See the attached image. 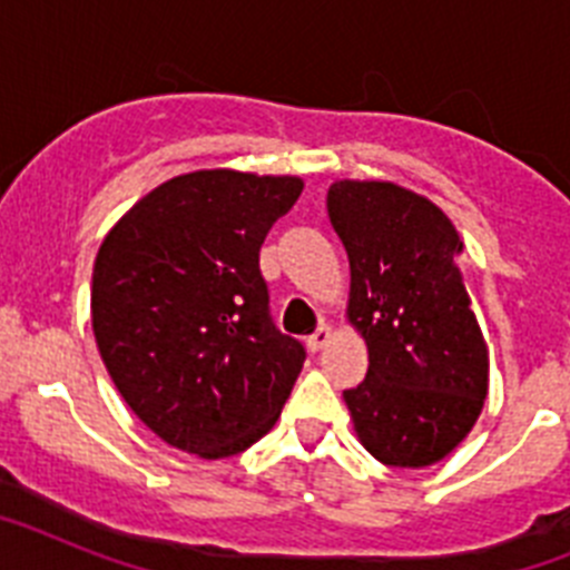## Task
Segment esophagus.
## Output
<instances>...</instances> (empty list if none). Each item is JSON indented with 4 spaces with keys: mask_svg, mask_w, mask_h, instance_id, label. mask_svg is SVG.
<instances>
[{
    "mask_svg": "<svg viewBox=\"0 0 570 570\" xmlns=\"http://www.w3.org/2000/svg\"><path fill=\"white\" fill-rule=\"evenodd\" d=\"M328 342H331V328L328 325H320V328H316V334H311L305 345H308L311 354H320L322 347L328 345Z\"/></svg>",
    "mask_w": 570,
    "mask_h": 570,
    "instance_id": "1",
    "label": "esophagus"
}]
</instances>
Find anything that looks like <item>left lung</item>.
<instances>
[{
    "mask_svg": "<svg viewBox=\"0 0 570 570\" xmlns=\"http://www.w3.org/2000/svg\"><path fill=\"white\" fill-rule=\"evenodd\" d=\"M328 216L351 262L347 320L367 345L365 380L342 394L356 436L385 465H434L488 396L460 234L431 199L394 183H334Z\"/></svg>",
    "mask_w": 570,
    "mask_h": 570,
    "instance_id": "left-lung-1",
    "label": "left lung"
}]
</instances>
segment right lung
<instances>
[{
	"mask_svg": "<svg viewBox=\"0 0 570 570\" xmlns=\"http://www.w3.org/2000/svg\"><path fill=\"white\" fill-rule=\"evenodd\" d=\"M299 176L194 170L142 196L105 236L90 316L116 391L159 440L234 456L268 434L305 347L271 320L259 248Z\"/></svg>",
	"mask_w": 570,
	"mask_h": 570,
	"instance_id": "obj_1",
	"label": "right lung"
}]
</instances>
